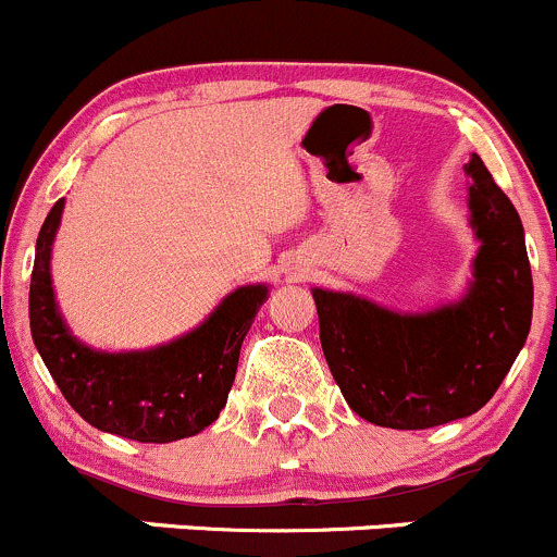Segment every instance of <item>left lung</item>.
I'll use <instances>...</instances> for the list:
<instances>
[{
    "label": "left lung",
    "instance_id": "obj_1",
    "mask_svg": "<svg viewBox=\"0 0 557 557\" xmlns=\"http://www.w3.org/2000/svg\"><path fill=\"white\" fill-rule=\"evenodd\" d=\"M466 170L482 246L463 300L431 313H395L313 289L330 373L346 404L373 425L425 431L479 411L531 330L533 278L520 216L476 153Z\"/></svg>",
    "mask_w": 557,
    "mask_h": 557
}]
</instances>
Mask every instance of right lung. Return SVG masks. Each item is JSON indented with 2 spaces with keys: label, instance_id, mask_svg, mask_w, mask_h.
Segmentation results:
<instances>
[{
  "label": "right lung",
  "instance_id": "obj_1",
  "mask_svg": "<svg viewBox=\"0 0 557 557\" xmlns=\"http://www.w3.org/2000/svg\"><path fill=\"white\" fill-rule=\"evenodd\" d=\"M64 200L37 235L29 286L32 338L67 404L86 422L140 444H168L211 425L227 404L240 344L268 300V286H240L184 338L151 351L104 355L75 341L57 311L51 244Z\"/></svg>",
  "mask_w": 557,
  "mask_h": 557
}]
</instances>
